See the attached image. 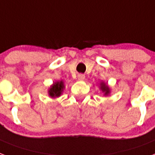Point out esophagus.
<instances>
[{
    "mask_svg": "<svg viewBox=\"0 0 155 155\" xmlns=\"http://www.w3.org/2000/svg\"><path fill=\"white\" fill-rule=\"evenodd\" d=\"M78 79L79 81H83L84 79H85V75L81 74H78Z\"/></svg>",
    "mask_w": 155,
    "mask_h": 155,
    "instance_id": "obj_1",
    "label": "esophagus"
}]
</instances>
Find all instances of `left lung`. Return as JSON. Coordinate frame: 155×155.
I'll use <instances>...</instances> for the list:
<instances>
[{"label":"left lung","instance_id":"left-lung-1","mask_svg":"<svg viewBox=\"0 0 155 155\" xmlns=\"http://www.w3.org/2000/svg\"><path fill=\"white\" fill-rule=\"evenodd\" d=\"M100 89H101V91L104 93V95H108L110 94V89H109V87L107 86V85L106 83L101 82L100 83Z\"/></svg>","mask_w":155,"mask_h":155}]
</instances>
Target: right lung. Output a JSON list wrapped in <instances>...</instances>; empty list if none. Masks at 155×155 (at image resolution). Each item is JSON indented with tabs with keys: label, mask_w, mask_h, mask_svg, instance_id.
<instances>
[{
	"label": "right lung",
	"mask_w": 155,
	"mask_h": 155,
	"mask_svg": "<svg viewBox=\"0 0 155 155\" xmlns=\"http://www.w3.org/2000/svg\"><path fill=\"white\" fill-rule=\"evenodd\" d=\"M64 86L63 81L54 82V83L51 86L50 89H49V96H51V98L59 97L61 94V93H62L63 90H64Z\"/></svg>",
	"instance_id": "1"
}]
</instances>
